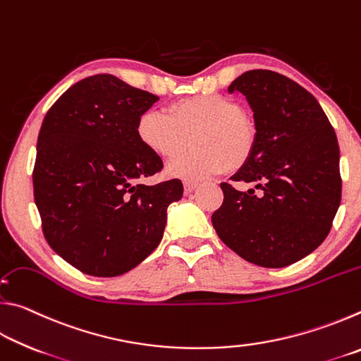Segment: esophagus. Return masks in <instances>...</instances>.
<instances>
[{"instance_id":"esophagus-1","label":"esophagus","mask_w":361,"mask_h":361,"mask_svg":"<svg viewBox=\"0 0 361 361\" xmlns=\"http://www.w3.org/2000/svg\"><path fill=\"white\" fill-rule=\"evenodd\" d=\"M199 186L197 181H185V194H191Z\"/></svg>"}]
</instances>
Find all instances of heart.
<instances>
[{"mask_svg": "<svg viewBox=\"0 0 361 361\" xmlns=\"http://www.w3.org/2000/svg\"><path fill=\"white\" fill-rule=\"evenodd\" d=\"M137 137L146 149L173 159L169 175L200 180L245 167L256 148V127L235 100L223 95L189 97L172 103L167 113L146 109L137 121Z\"/></svg>", "mask_w": 361, "mask_h": 361, "instance_id": "obj_1", "label": "heart"}]
</instances>
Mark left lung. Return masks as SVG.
<instances>
[{
	"label": "left lung",
	"mask_w": 361,
	"mask_h": 361,
	"mask_svg": "<svg viewBox=\"0 0 361 361\" xmlns=\"http://www.w3.org/2000/svg\"><path fill=\"white\" fill-rule=\"evenodd\" d=\"M253 109L256 148L221 183L223 205L212 215L216 234L243 259L285 267L326 239L341 204L339 145L315 97L271 70H250L229 85Z\"/></svg>",
	"instance_id": "1"
}]
</instances>
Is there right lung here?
Instances as JSON below:
<instances>
[{
	"label": "right lung",
	"mask_w": 361,
	"mask_h": 361,
	"mask_svg": "<svg viewBox=\"0 0 361 361\" xmlns=\"http://www.w3.org/2000/svg\"><path fill=\"white\" fill-rule=\"evenodd\" d=\"M159 97L113 75L66 90L42 121L33 169L46 240L78 271L116 277L140 264L164 235L178 178L140 183L162 159L140 143L137 121Z\"/></svg>",
	"instance_id": "1"
}]
</instances>
